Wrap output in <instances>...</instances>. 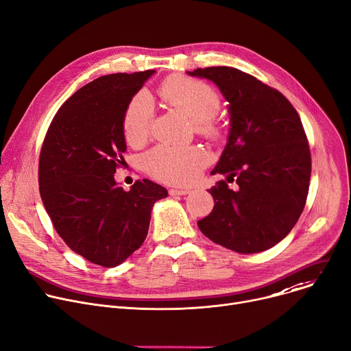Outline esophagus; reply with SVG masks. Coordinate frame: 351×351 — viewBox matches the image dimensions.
Listing matches in <instances>:
<instances>
[{"label": "esophagus", "mask_w": 351, "mask_h": 351, "mask_svg": "<svg viewBox=\"0 0 351 351\" xmlns=\"http://www.w3.org/2000/svg\"><path fill=\"white\" fill-rule=\"evenodd\" d=\"M189 192H191L189 189H178V188L169 189V195L171 196H183V195H188Z\"/></svg>", "instance_id": "1"}]
</instances>
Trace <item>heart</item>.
<instances>
[{"instance_id":"obj_1","label":"heart","mask_w":351,"mask_h":351,"mask_svg":"<svg viewBox=\"0 0 351 351\" xmlns=\"http://www.w3.org/2000/svg\"><path fill=\"white\" fill-rule=\"evenodd\" d=\"M160 96L169 106L188 115L199 130L216 132L213 117L219 112L221 100L212 86L195 79L173 77L162 84ZM154 117V100L147 91H138L130 100L123 119L124 136L131 145L143 144L148 138ZM210 159V154L196 145H158L143 156V167L160 182L183 186L196 182Z\"/></svg>"}]
</instances>
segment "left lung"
<instances>
[{"instance_id":"left-lung-1","label":"left lung","mask_w":351,"mask_h":351,"mask_svg":"<svg viewBox=\"0 0 351 351\" xmlns=\"http://www.w3.org/2000/svg\"><path fill=\"white\" fill-rule=\"evenodd\" d=\"M212 80L228 101L230 134L208 189L212 213L197 221L203 234L240 254L265 251L284 240L305 207L312 171L299 114L278 90L228 66L188 72Z\"/></svg>"}]
</instances>
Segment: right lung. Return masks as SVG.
I'll return each instance as SVG.
<instances>
[{
	"mask_svg": "<svg viewBox=\"0 0 351 351\" xmlns=\"http://www.w3.org/2000/svg\"><path fill=\"white\" fill-rule=\"evenodd\" d=\"M154 73L107 75L79 88L53 117L39 155V192L58 234L106 268L143 245L154 203L168 196L148 179L128 192L114 179L127 149L124 112Z\"/></svg>",
	"mask_w": 351,
	"mask_h": 351,
	"instance_id": "right-lung-1",
	"label": "right lung"
}]
</instances>
